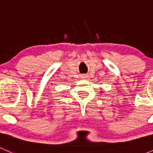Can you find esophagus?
Here are the masks:
<instances>
[{"label": "esophagus", "mask_w": 153, "mask_h": 153, "mask_svg": "<svg viewBox=\"0 0 153 153\" xmlns=\"http://www.w3.org/2000/svg\"><path fill=\"white\" fill-rule=\"evenodd\" d=\"M81 78H86V75H81Z\"/></svg>", "instance_id": "esophagus-1"}]
</instances>
